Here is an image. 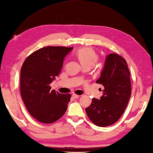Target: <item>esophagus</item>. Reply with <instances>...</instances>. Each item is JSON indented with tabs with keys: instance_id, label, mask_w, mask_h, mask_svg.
I'll list each match as a JSON object with an SVG mask.
<instances>
[{
	"instance_id": "esophagus-1",
	"label": "esophagus",
	"mask_w": 153,
	"mask_h": 153,
	"mask_svg": "<svg viewBox=\"0 0 153 153\" xmlns=\"http://www.w3.org/2000/svg\"><path fill=\"white\" fill-rule=\"evenodd\" d=\"M72 97H73V98H74V99H77V98H79V97H80V96L79 95H77V94H72Z\"/></svg>"
}]
</instances>
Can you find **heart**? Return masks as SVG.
Returning a JSON list of instances; mask_svg holds the SVG:
<instances>
[{
    "instance_id": "1",
    "label": "heart",
    "mask_w": 153,
    "mask_h": 153,
    "mask_svg": "<svg viewBox=\"0 0 153 153\" xmlns=\"http://www.w3.org/2000/svg\"><path fill=\"white\" fill-rule=\"evenodd\" d=\"M76 55L83 66L92 67L98 60L97 53L90 47H82L77 50Z\"/></svg>"
}]
</instances>
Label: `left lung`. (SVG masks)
Instances as JSON below:
<instances>
[{"mask_svg": "<svg viewBox=\"0 0 153 153\" xmlns=\"http://www.w3.org/2000/svg\"><path fill=\"white\" fill-rule=\"evenodd\" d=\"M97 83L104 86L100 100L93 98L85 108L89 119L99 127L114 124L126 110L131 96L130 72L126 60L116 53L108 55Z\"/></svg>", "mask_w": 153, "mask_h": 153, "instance_id": "8db88e82", "label": "left lung"}]
</instances>
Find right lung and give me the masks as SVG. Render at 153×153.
I'll return each instance as SVG.
<instances>
[{"instance_id": "1", "label": "right lung", "mask_w": 153, "mask_h": 153, "mask_svg": "<svg viewBox=\"0 0 153 153\" xmlns=\"http://www.w3.org/2000/svg\"><path fill=\"white\" fill-rule=\"evenodd\" d=\"M72 47L49 46L26 57L20 72V92L27 111L37 121L52 123L63 116L71 94L51 90L50 83L58 76L64 57Z\"/></svg>"}]
</instances>
